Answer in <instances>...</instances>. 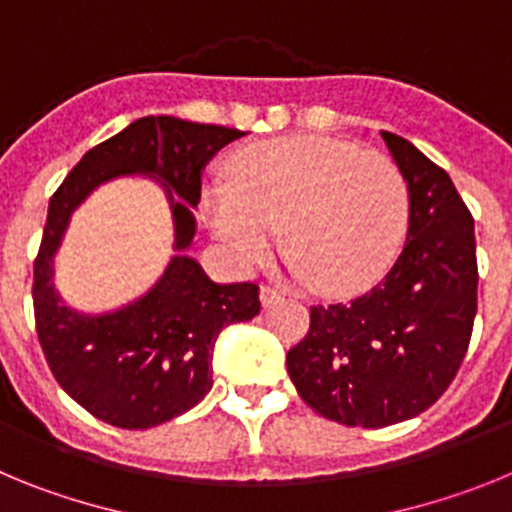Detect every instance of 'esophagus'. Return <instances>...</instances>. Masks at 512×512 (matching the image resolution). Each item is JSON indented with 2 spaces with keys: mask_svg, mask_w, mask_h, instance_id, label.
Wrapping results in <instances>:
<instances>
[{
  "mask_svg": "<svg viewBox=\"0 0 512 512\" xmlns=\"http://www.w3.org/2000/svg\"><path fill=\"white\" fill-rule=\"evenodd\" d=\"M259 297H261V305L271 307V305H277V302L282 300V292H279V289H274V287H269V284H261Z\"/></svg>",
  "mask_w": 512,
  "mask_h": 512,
  "instance_id": "1",
  "label": "esophagus"
}]
</instances>
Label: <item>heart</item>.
Segmentation results:
<instances>
[{"mask_svg":"<svg viewBox=\"0 0 512 512\" xmlns=\"http://www.w3.org/2000/svg\"><path fill=\"white\" fill-rule=\"evenodd\" d=\"M217 241L256 269L284 233V251L320 292H354L390 269L408 233L410 194L392 158L323 135H289L241 148L225 187L205 192Z\"/></svg>","mask_w":512,"mask_h":512,"instance_id":"b5f03b06","label":"heart"}]
</instances>
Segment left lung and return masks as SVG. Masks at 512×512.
Instances as JSON below:
<instances>
[{"mask_svg": "<svg viewBox=\"0 0 512 512\" xmlns=\"http://www.w3.org/2000/svg\"><path fill=\"white\" fill-rule=\"evenodd\" d=\"M382 138L408 182L405 248L369 292L310 307V330L287 354L302 400L351 428H384L431 408L467 356L477 315L472 212L410 140L387 130Z\"/></svg>", "mask_w": 512, "mask_h": 512, "instance_id": "obj_1", "label": "left lung"}]
</instances>
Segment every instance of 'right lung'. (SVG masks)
<instances>
[{"label":"right lung","mask_w":512,"mask_h":512,"mask_svg":"<svg viewBox=\"0 0 512 512\" xmlns=\"http://www.w3.org/2000/svg\"><path fill=\"white\" fill-rule=\"evenodd\" d=\"M241 130L179 117H140L84 153L48 205L33 274L35 328L53 377L81 408L104 423L143 431L194 408L212 387V348L225 325L259 315L253 282L215 284L187 256L194 235L202 169ZM122 173L156 175L172 202L175 247L165 277L130 306L81 316L52 289V256L70 212L102 181Z\"/></svg>","instance_id":"right-lung-1"}]
</instances>
